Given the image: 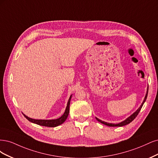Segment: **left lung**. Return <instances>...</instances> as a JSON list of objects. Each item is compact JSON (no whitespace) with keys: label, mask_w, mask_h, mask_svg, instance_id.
I'll list each match as a JSON object with an SVG mask.
<instances>
[{"label":"left lung","mask_w":158,"mask_h":158,"mask_svg":"<svg viewBox=\"0 0 158 158\" xmlns=\"http://www.w3.org/2000/svg\"><path fill=\"white\" fill-rule=\"evenodd\" d=\"M148 93V89H147V92H146V96H145V98H144L143 102H142V104H141L140 106L139 107V108L138 110H137L135 111V112H134L133 114H132L131 115H130L128 118H127L125 120H124V121H121V123H118V124L109 123H107V122L102 121V120L98 119L97 118H96V119H97V121H98L99 122H100L101 123H102V124H104V125H107V126H109V127H122V126H124V125H128L129 123H131V121H133L135 119L137 115H138V114H139V111H140V110H141V108H142V106H143L144 103L145 102V101H146V98H147Z\"/></svg>","instance_id":"1"}]
</instances>
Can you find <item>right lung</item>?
Returning a JSON list of instances; mask_svg holds the SVG:
<instances>
[{
  "label": "right lung",
  "instance_id": "add662e5",
  "mask_svg": "<svg viewBox=\"0 0 158 158\" xmlns=\"http://www.w3.org/2000/svg\"><path fill=\"white\" fill-rule=\"evenodd\" d=\"M72 94L70 96V97L69 98V100L68 102L67 106H66L64 114L62 116H61L60 118H59L56 119H35L29 118V117L25 115V114H23V115L25 118H26L27 120H29V121H31V123L37 124L39 125L48 127H57L61 124H62L68 118V116L69 115V104H70L71 98H72Z\"/></svg>",
  "mask_w": 158,
  "mask_h": 158
}]
</instances>
